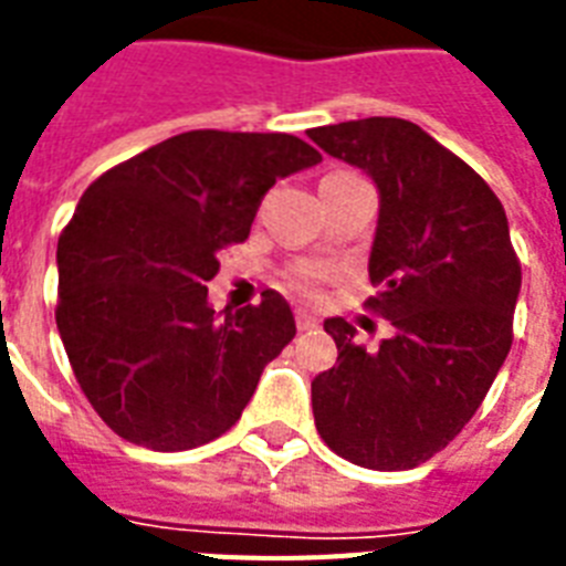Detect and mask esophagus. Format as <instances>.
Segmentation results:
<instances>
[{
  "label": "esophagus",
  "instance_id": "obj_1",
  "mask_svg": "<svg viewBox=\"0 0 566 566\" xmlns=\"http://www.w3.org/2000/svg\"><path fill=\"white\" fill-rule=\"evenodd\" d=\"M296 326H300V332H311V328H317V317L311 311L300 308L296 311Z\"/></svg>",
  "mask_w": 566,
  "mask_h": 566
}]
</instances>
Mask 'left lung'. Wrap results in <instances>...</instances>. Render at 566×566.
<instances>
[{
	"label": "left lung",
	"mask_w": 566,
	"mask_h": 566,
	"mask_svg": "<svg viewBox=\"0 0 566 566\" xmlns=\"http://www.w3.org/2000/svg\"><path fill=\"white\" fill-rule=\"evenodd\" d=\"M378 190L370 300L394 335L367 353L344 317L323 326L337 364L311 381L319 438L367 470H411L464 429L511 349L520 261L479 172L408 119L311 128Z\"/></svg>",
	"instance_id": "8db88e82"
}]
</instances>
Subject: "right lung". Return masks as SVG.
<instances>
[{"mask_svg": "<svg viewBox=\"0 0 566 566\" xmlns=\"http://www.w3.org/2000/svg\"><path fill=\"white\" fill-rule=\"evenodd\" d=\"M293 135L185 132L93 181L57 240L55 323L102 420L155 452L220 438L296 335L282 293L217 314L220 252L261 196L319 164Z\"/></svg>", "mask_w": 566, "mask_h": 566, "instance_id": "add662e5", "label": "right lung"}]
</instances>
